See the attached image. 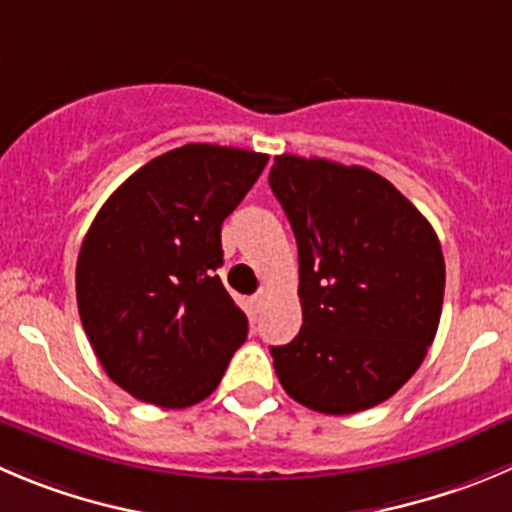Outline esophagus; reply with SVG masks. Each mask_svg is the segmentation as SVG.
Wrapping results in <instances>:
<instances>
[{"label": "esophagus", "mask_w": 512, "mask_h": 512, "mask_svg": "<svg viewBox=\"0 0 512 512\" xmlns=\"http://www.w3.org/2000/svg\"><path fill=\"white\" fill-rule=\"evenodd\" d=\"M266 304H269V291H266V289H261L259 294L253 296V306H256V309H264Z\"/></svg>", "instance_id": "obj_1"}]
</instances>
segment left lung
Here are the masks:
<instances>
[{"mask_svg": "<svg viewBox=\"0 0 512 512\" xmlns=\"http://www.w3.org/2000/svg\"><path fill=\"white\" fill-rule=\"evenodd\" d=\"M269 186L299 246V334L271 347L291 399L354 415L392 397L437 334L445 259L427 218L362 165L276 155Z\"/></svg>", "mask_w": 512, "mask_h": 512, "instance_id": "1", "label": "left lung"}]
</instances>
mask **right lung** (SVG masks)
I'll return each mask as SVG.
<instances>
[{"label":"right lung","mask_w":512,"mask_h":512,"mask_svg":"<svg viewBox=\"0 0 512 512\" xmlns=\"http://www.w3.org/2000/svg\"><path fill=\"white\" fill-rule=\"evenodd\" d=\"M269 155L191 143L135 170L107 198L77 256V309L107 377L183 410L221 382L248 319L228 296L221 226Z\"/></svg>","instance_id":"obj_1"}]
</instances>
